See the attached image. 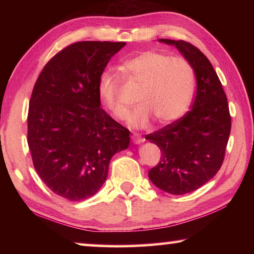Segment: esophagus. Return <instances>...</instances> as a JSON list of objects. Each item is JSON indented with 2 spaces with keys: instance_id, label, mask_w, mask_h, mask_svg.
<instances>
[{
  "instance_id": "obj_1",
  "label": "esophagus",
  "mask_w": 254,
  "mask_h": 254,
  "mask_svg": "<svg viewBox=\"0 0 254 254\" xmlns=\"http://www.w3.org/2000/svg\"><path fill=\"white\" fill-rule=\"evenodd\" d=\"M132 141H133V143H135V144H140L141 142H143V139H142V137H141L139 134H136V133H135V134H133L132 135Z\"/></svg>"
}]
</instances>
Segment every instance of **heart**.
<instances>
[{
    "instance_id": "heart-1",
    "label": "heart",
    "mask_w": 254,
    "mask_h": 254,
    "mask_svg": "<svg viewBox=\"0 0 254 254\" xmlns=\"http://www.w3.org/2000/svg\"><path fill=\"white\" fill-rule=\"evenodd\" d=\"M123 71L141 85L136 100L140 103L128 118L132 127H147L153 117L159 123L177 121L188 111L195 89V74L190 63L160 51L148 50L127 59ZM100 100L115 118L124 120L128 105L122 100L118 74L105 70L98 79Z\"/></svg>"
}]
</instances>
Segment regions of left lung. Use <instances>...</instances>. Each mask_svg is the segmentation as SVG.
<instances>
[{"label":"left lung","mask_w":254,"mask_h":254,"mask_svg":"<svg viewBox=\"0 0 254 254\" xmlns=\"http://www.w3.org/2000/svg\"><path fill=\"white\" fill-rule=\"evenodd\" d=\"M173 45L190 63L196 76L191 110L145 139L160 148L161 158L149 178L161 190L184 195L200 188L220 170L231 132V115L220 78L207 57L189 42Z\"/></svg>","instance_id":"left-lung-1"}]
</instances>
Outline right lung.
Listing matches in <instances>:
<instances>
[{
	"label": "right lung",
	"instance_id": "1",
	"mask_svg": "<svg viewBox=\"0 0 254 254\" xmlns=\"http://www.w3.org/2000/svg\"><path fill=\"white\" fill-rule=\"evenodd\" d=\"M126 42L80 41L48 63L34 84L28 144L47 187L69 200L100 190L112 157L126 150L130 131L101 107L98 79Z\"/></svg>",
	"mask_w": 254,
	"mask_h": 254
}]
</instances>
